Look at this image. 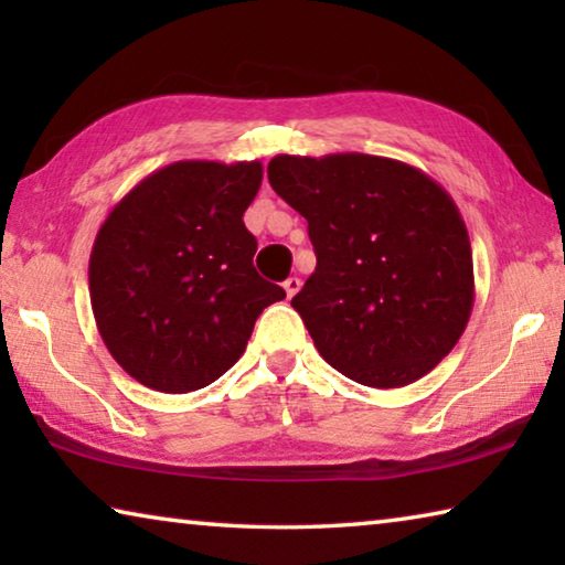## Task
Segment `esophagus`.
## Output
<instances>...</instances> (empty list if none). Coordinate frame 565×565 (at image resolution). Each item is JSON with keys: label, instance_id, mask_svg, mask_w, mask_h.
I'll return each mask as SVG.
<instances>
[{"label": "esophagus", "instance_id": "esophagus-1", "mask_svg": "<svg viewBox=\"0 0 565 565\" xmlns=\"http://www.w3.org/2000/svg\"><path fill=\"white\" fill-rule=\"evenodd\" d=\"M299 289H301L299 276H289V279L284 281V291H286V296H289V299H294V296L299 294Z\"/></svg>", "mask_w": 565, "mask_h": 565}]
</instances>
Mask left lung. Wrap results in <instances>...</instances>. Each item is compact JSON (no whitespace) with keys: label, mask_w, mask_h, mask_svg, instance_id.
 <instances>
[{"label":"left lung","mask_w":565,"mask_h":565,"mask_svg":"<svg viewBox=\"0 0 565 565\" xmlns=\"http://www.w3.org/2000/svg\"><path fill=\"white\" fill-rule=\"evenodd\" d=\"M269 184L309 222L317 271L291 306L327 363L374 388L414 384L451 353L473 309V256L448 191L371 154L269 161Z\"/></svg>","instance_id":"1"}]
</instances>
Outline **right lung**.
Returning a JSON list of instances; mask_svg holds the SVG:
<instances>
[{
    "label": "right lung",
    "mask_w": 565,
    "mask_h": 565,
    "mask_svg": "<svg viewBox=\"0 0 565 565\" xmlns=\"http://www.w3.org/2000/svg\"><path fill=\"white\" fill-rule=\"evenodd\" d=\"M259 161H177L141 179L94 238L89 296L114 361L161 394L204 388L234 366L281 286L254 269L244 212Z\"/></svg>",
    "instance_id": "right-lung-1"
}]
</instances>
